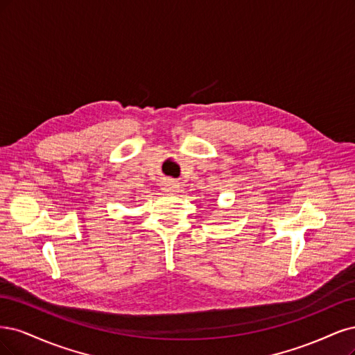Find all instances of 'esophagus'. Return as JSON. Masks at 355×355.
Masks as SVG:
<instances>
[{"instance_id": "1", "label": "esophagus", "mask_w": 355, "mask_h": 355, "mask_svg": "<svg viewBox=\"0 0 355 355\" xmlns=\"http://www.w3.org/2000/svg\"><path fill=\"white\" fill-rule=\"evenodd\" d=\"M162 190L165 193H174L178 190V182L174 180H165L162 182Z\"/></svg>"}]
</instances>
